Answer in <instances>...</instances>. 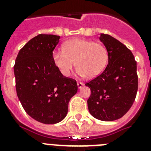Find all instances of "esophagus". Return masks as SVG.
<instances>
[{
  "instance_id": "34e87169",
  "label": "esophagus",
  "mask_w": 151,
  "mask_h": 151,
  "mask_svg": "<svg viewBox=\"0 0 151 151\" xmlns=\"http://www.w3.org/2000/svg\"><path fill=\"white\" fill-rule=\"evenodd\" d=\"M77 85H78V88H82L84 86V83L78 82H77Z\"/></svg>"
}]
</instances>
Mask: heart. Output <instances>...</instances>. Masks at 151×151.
<instances>
[{
    "mask_svg": "<svg viewBox=\"0 0 151 151\" xmlns=\"http://www.w3.org/2000/svg\"><path fill=\"white\" fill-rule=\"evenodd\" d=\"M52 60L64 77L71 75L76 63L78 76L93 78L101 74L106 67L108 52L101 43L77 38L65 42L63 50H54Z\"/></svg>",
    "mask_w": 151,
    "mask_h": 151,
    "instance_id": "obj_1",
    "label": "heart"
}]
</instances>
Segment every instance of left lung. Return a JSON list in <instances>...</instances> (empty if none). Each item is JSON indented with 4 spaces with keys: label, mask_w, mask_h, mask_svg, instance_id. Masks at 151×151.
<instances>
[{
    "label": "left lung",
    "mask_w": 151,
    "mask_h": 151,
    "mask_svg": "<svg viewBox=\"0 0 151 151\" xmlns=\"http://www.w3.org/2000/svg\"><path fill=\"white\" fill-rule=\"evenodd\" d=\"M99 38L107 50L108 64L101 75L85 84L91 89L88 107L99 120H116L129 111L135 99L137 63L127 47L111 35L101 34Z\"/></svg>",
    "instance_id": "8db88e82"
}]
</instances>
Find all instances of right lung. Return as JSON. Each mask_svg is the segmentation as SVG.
Returning <instances> with one entry per match:
<instances>
[{
  "label": "right lung",
  "instance_id": "add662e5",
  "mask_svg": "<svg viewBox=\"0 0 151 151\" xmlns=\"http://www.w3.org/2000/svg\"><path fill=\"white\" fill-rule=\"evenodd\" d=\"M60 36L40 34L19 50L14 65L16 89L25 111L44 124L62 121L69 100L77 93L76 81L64 77L54 65L52 54Z\"/></svg>",
  "mask_w": 151,
  "mask_h": 151
}]
</instances>
